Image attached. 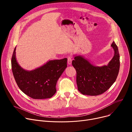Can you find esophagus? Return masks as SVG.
I'll return each mask as SVG.
<instances>
[{"label": "esophagus", "instance_id": "esophagus-1", "mask_svg": "<svg viewBox=\"0 0 132 132\" xmlns=\"http://www.w3.org/2000/svg\"><path fill=\"white\" fill-rule=\"evenodd\" d=\"M72 61V57L71 56L68 57V58H67V63H68V65H71Z\"/></svg>", "mask_w": 132, "mask_h": 132}]
</instances>
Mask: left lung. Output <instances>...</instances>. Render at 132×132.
I'll list each match as a JSON object with an SVG mask.
<instances>
[{"label": "left lung", "mask_w": 132, "mask_h": 132, "mask_svg": "<svg viewBox=\"0 0 132 132\" xmlns=\"http://www.w3.org/2000/svg\"><path fill=\"white\" fill-rule=\"evenodd\" d=\"M114 55L107 65L96 66L81 55H74L72 65L77 71L78 90L83 95L97 96L108 90L116 81L120 68L118 48L114 42L111 44Z\"/></svg>", "instance_id": "obj_1"}]
</instances>
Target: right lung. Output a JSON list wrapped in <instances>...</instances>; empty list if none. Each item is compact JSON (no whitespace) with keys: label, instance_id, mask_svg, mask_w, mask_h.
<instances>
[{"label":"right lung","instance_id":"obj_1","mask_svg":"<svg viewBox=\"0 0 132 132\" xmlns=\"http://www.w3.org/2000/svg\"><path fill=\"white\" fill-rule=\"evenodd\" d=\"M15 50L16 47L12 57V69L21 90L33 99L52 97L57 91V81L67 67V59L49 60L34 70L27 71L17 62Z\"/></svg>","mask_w":132,"mask_h":132}]
</instances>
